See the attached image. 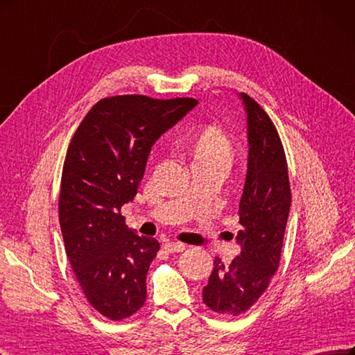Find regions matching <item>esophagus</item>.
<instances>
[{"label":"esophagus","instance_id":"obj_1","mask_svg":"<svg viewBox=\"0 0 355 355\" xmlns=\"http://www.w3.org/2000/svg\"><path fill=\"white\" fill-rule=\"evenodd\" d=\"M185 243L182 242H166L164 243V250L168 251V252H182L183 250H185Z\"/></svg>","mask_w":355,"mask_h":355}]
</instances>
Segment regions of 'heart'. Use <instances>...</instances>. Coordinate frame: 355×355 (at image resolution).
Wrapping results in <instances>:
<instances>
[{
  "label": "heart",
  "mask_w": 355,
  "mask_h": 355,
  "mask_svg": "<svg viewBox=\"0 0 355 355\" xmlns=\"http://www.w3.org/2000/svg\"><path fill=\"white\" fill-rule=\"evenodd\" d=\"M193 160L200 162H230L232 144L225 130L211 125L197 138L192 148Z\"/></svg>",
  "instance_id": "1"
}]
</instances>
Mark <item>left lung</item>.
Returning <instances> with one entry per match:
<instances>
[{"label": "left lung", "mask_w": 355, "mask_h": 355, "mask_svg": "<svg viewBox=\"0 0 355 355\" xmlns=\"http://www.w3.org/2000/svg\"><path fill=\"white\" fill-rule=\"evenodd\" d=\"M247 113L248 170L239 202L236 241L241 254L225 267L216 257L202 301L210 310L239 315L267 289L280 261L291 209L288 164L270 117L251 96L241 92Z\"/></svg>", "instance_id": "left-lung-1"}]
</instances>
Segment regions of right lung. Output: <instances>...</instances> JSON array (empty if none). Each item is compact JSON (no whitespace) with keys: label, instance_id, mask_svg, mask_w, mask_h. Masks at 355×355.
Wrapping results in <instances>:
<instances>
[{"label":"right lung","instance_id":"right-lung-1","mask_svg":"<svg viewBox=\"0 0 355 355\" xmlns=\"http://www.w3.org/2000/svg\"><path fill=\"white\" fill-rule=\"evenodd\" d=\"M198 104L193 98L110 96L85 116L69 145L58 200L67 259L85 297L112 320L146 300V273L160 250L129 229L120 210L135 198L151 146Z\"/></svg>","mask_w":355,"mask_h":355}]
</instances>
